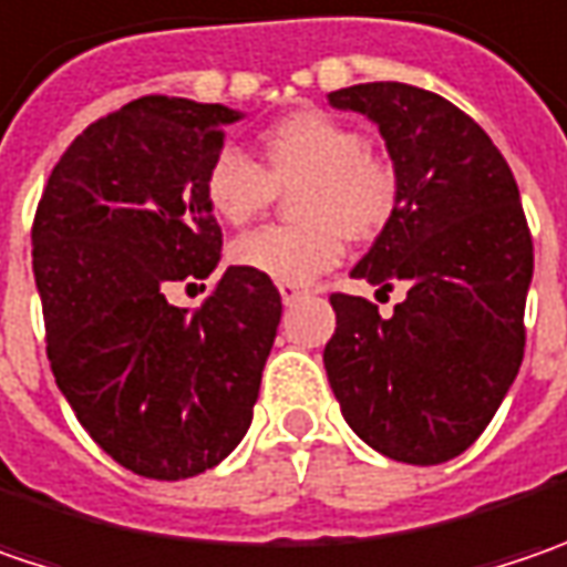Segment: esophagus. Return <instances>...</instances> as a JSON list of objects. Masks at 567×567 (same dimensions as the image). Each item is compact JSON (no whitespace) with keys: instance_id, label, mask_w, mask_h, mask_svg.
Listing matches in <instances>:
<instances>
[{"instance_id":"esophagus-1","label":"esophagus","mask_w":567,"mask_h":567,"mask_svg":"<svg viewBox=\"0 0 567 567\" xmlns=\"http://www.w3.org/2000/svg\"><path fill=\"white\" fill-rule=\"evenodd\" d=\"M277 290H280V299H284L287 306H290L293 299L306 297V287H299V284H280Z\"/></svg>"}]
</instances>
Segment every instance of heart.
Wrapping results in <instances>:
<instances>
[{
	"label": "heart",
	"instance_id": "heart-1",
	"mask_svg": "<svg viewBox=\"0 0 567 567\" xmlns=\"http://www.w3.org/2000/svg\"><path fill=\"white\" fill-rule=\"evenodd\" d=\"M265 168L229 146L213 158L204 190L213 213L245 226L277 200V187L293 194L297 226H265L233 241V265L277 284H306L334 268L344 236L370 241L399 207V175L367 150L363 133L326 111H293L261 140Z\"/></svg>",
	"mask_w": 567,
	"mask_h": 567
}]
</instances>
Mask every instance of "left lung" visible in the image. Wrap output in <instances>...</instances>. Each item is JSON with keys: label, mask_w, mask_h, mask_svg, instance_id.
I'll return each instance as SVG.
<instances>
[{"label": "left lung", "mask_w": 567, "mask_h": 567, "mask_svg": "<svg viewBox=\"0 0 567 567\" xmlns=\"http://www.w3.org/2000/svg\"><path fill=\"white\" fill-rule=\"evenodd\" d=\"M380 127L399 207L351 277L409 293L382 319L334 293L326 373L341 414L377 453L437 466L495 417L524 360L533 239L504 156L456 104L405 82L328 95Z\"/></svg>", "instance_id": "obj_1"}]
</instances>
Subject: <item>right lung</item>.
I'll list each match as a JSON object with an SVG mask.
<instances>
[{
    "mask_svg": "<svg viewBox=\"0 0 567 567\" xmlns=\"http://www.w3.org/2000/svg\"><path fill=\"white\" fill-rule=\"evenodd\" d=\"M245 114L190 99L130 101L60 156L34 216L47 360L79 424L121 466L178 482L245 437L280 293L229 268L197 309L178 280H207L223 251L204 178Z\"/></svg>",
    "mask_w": 567,
    "mask_h": 567,
    "instance_id": "obj_1",
    "label": "right lung"
}]
</instances>
